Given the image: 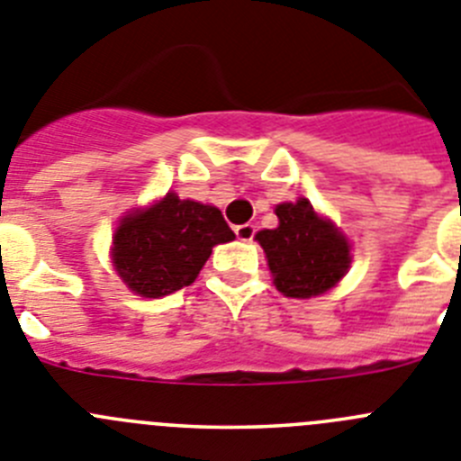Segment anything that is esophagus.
I'll return each mask as SVG.
<instances>
[{"mask_svg": "<svg viewBox=\"0 0 461 461\" xmlns=\"http://www.w3.org/2000/svg\"><path fill=\"white\" fill-rule=\"evenodd\" d=\"M235 235H238V240H242V242H251L253 235H256V228H253L251 223H242V226L235 228Z\"/></svg>", "mask_w": 461, "mask_h": 461, "instance_id": "34e87169", "label": "esophagus"}]
</instances>
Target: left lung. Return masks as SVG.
Instances as JSON below:
<instances>
[{
  "instance_id": "obj_1",
  "label": "left lung",
  "mask_w": 461,
  "mask_h": 461,
  "mask_svg": "<svg viewBox=\"0 0 461 461\" xmlns=\"http://www.w3.org/2000/svg\"><path fill=\"white\" fill-rule=\"evenodd\" d=\"M276 228H265L256 240L267 256L278 293L311 299L331 290L349 269V242L329 219L320 217L306 198L276 205Z\"/></svg>"
}]
</instances>
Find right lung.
I'll list each match as a JSON object with an SVG mask.
<instances>
[{"mask_svg": "<svg viewBox=\"0 0 461 461\" xmlns=\"http://www.w3.org/2000/svg\"><path fill=\"white\" fill-rule=\"evenodd\" d=\"M230 240L235 233L219 208L168 192L150 208L121 219L112 260L134 294L159 299L192 285L212 247Z\"/></svg>", "mask_w": 461, "mask_h": 461, "instance_id": "obj_1", "label": "right lung"}]
</instances>
